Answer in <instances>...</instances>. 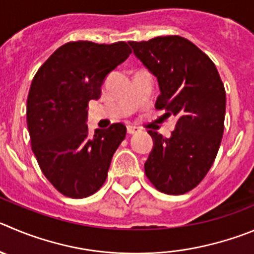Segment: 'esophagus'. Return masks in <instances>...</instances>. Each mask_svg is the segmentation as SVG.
I'll use <instances>...</instances> for the list:
<instances>
[{
    "instance_id": "obj_1",
    "label": "esophagus",
    "mask_w": 254,
    "mask_h": 254,
    "mask_svg": "<svg viewBox=\"0 0 254 254\" xmlns=\"http://www.w3.org/2000/svg\"><path fill=\"white\" fill-rule=\"evenodd\" d=\"M127 134L132 135V134H136V132L140 131V129H139V127H134V125H127Z\"/></svg>"
}]
</instances>
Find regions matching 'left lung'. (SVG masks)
<instances>
[{
    "label": "left lung",
    "mask_w": 254,
    "mask_h": 254,
    "mask_svg": "<svg viewBox=\"0 0 254 254\" xmlns=\"http://www.w3.org/2000/svg\"><path fill=\"white\" fill-rule=\"evenodd\" d=\"M158 80L155 108L177 118L170 138L149 130L154 145L144 164L158 190L178 195L195 188L213 165L224 130L226 90L213 61L181 36L130 41Z\"/></svg>",
    "instance_id": "left-lung-1"
}]
</instances>
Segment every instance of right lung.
I'll use <instances>...</instances> for the list:
<instances>
[{
	"label": "right lung",
	"mask_w": 254,
	"mask_h": 254,
	"mask_svg": "<svg viewBox=\"0 0 254 254\" xmlns=\"http://www.w3.org/2000/svg\"><path fill=\"white\" fill-rule=\"evenodd\" d=\"M131 54L127 42H67L39 68L27 98L31 148L45 177L60 193L85 198L108 177L127 127H87V104L98 100L109 73Z\"/></svg>",
	"instance_id": "add662e5"
}]
</instances>
